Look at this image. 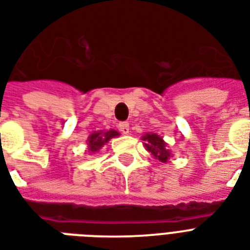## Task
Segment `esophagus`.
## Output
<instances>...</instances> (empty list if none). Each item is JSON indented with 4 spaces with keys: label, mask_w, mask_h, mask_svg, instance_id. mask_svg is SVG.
<instances>
[{
    "label": "esophagus",
    "mask_w": 250,
    "mask_h": 250,
    "mask_svg": "<svg viewBox=\"0 0 250 250\" xmlns=\"http://www.w3.org/2000/svg\"><path fill=\"white\" fill-rule=\"evenodd\" d=\"M119 129L123 134H129V124L127 123H120Z\"/></svg>",
    "instance_id": "1"
}]
</instances>
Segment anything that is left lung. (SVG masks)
<instances>
[{
    "mask_svg": "<svg viewBox=\"0 0 250 250\" xmlns=\"http://www.w3.org/2000/svg\"><path fill=\"white\" fill-rule=\"evenodd\" d=\"M143 141H145V146L147 150L151 152L156 159H159L160 162H167L169 159L171 152L167 150V146L162 137L156 134H146L143 137Z\"/></svg>",
    "mask_w": 250,
    "mask_h": 250,
    "instance_id": "8db88e82",
    "label": "left lung"
}]
</instances>
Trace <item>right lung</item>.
<instances>
[{
  "mask_svg": "<svg viewBox=\"0 0 250 250\" xmlns=\"http://www.w3.org/2000/svg\"><path fill=\"white\" fill-rule=\"evenodd\" d=\"M116 135H119V133L116 130H108V131H100V133H92L88 138V150L91 152H96L99 148L103 147L104 143H107L108 141Z\"/></svg>",
  "mask_w": 250,
  "mask_h": 250,
  "instance_id": "add662e5",
  "label": "right lung"
}]
</instances>
